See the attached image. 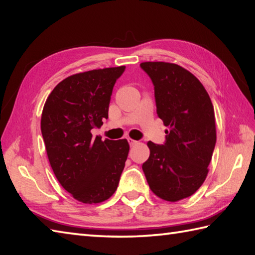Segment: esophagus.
I'll use <instances>...</instances> for the list:
<instances>
[{
    "mask_svg": "<svg viewBox=\"0 0 255 255\" xmlns=\"http://www.w3.org/2000/svg\"><path fill=\"white\" fill-rule=\"evenodd\" d=\"M128 142H129V144H130V147H132V145L136 144L138 141H136V140H133L131 138H128Z\"/></svg>",
    "mask_w": 255,
    "mask_h": 255,
    "instance_id": "34e87169",
    "label": "esophagus"
}]
</instances>
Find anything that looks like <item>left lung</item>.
Listing matches in <instances>:
<instances>
[{"label": "left lung", "instance_id": "left-lung-1", "mask_svg": "<svg viewBox=\"0 0 255 255\" xmlns=\"http://www.w3.org/2000/svg\"><path fill=\"white\" fill-rule=\"evenodd\" d=\"M154 85L156 113L167 127L163 145L149 141L142 170L156 196L175 203L202 186L216 144L215 111L200 81L175 63H140Z\"/></svg>", "mask_w": 255, "mask_h": 255}]
</instances>
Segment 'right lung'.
Instances as JSON below:
<instances>
[{"mask_svg":"<svg viewBox=\"0 0 255 255\" xmlns=\"http://www.w3.org/2000/svg\"><path fill=\"white\" fill-rule=\"evenodd\" d=\"M125 66L72 74L47 97L40 128L58 182L83 204H99L115 193L129 152L127 139L102 140L91 130L108 118L116 80Z\"/></svg>","mask_w":255,"mask_h":255,"instance_id":"right-lung-1","label":"right lung"}]
</instances>
